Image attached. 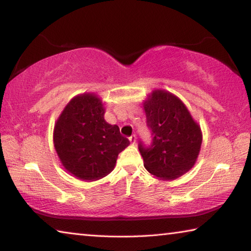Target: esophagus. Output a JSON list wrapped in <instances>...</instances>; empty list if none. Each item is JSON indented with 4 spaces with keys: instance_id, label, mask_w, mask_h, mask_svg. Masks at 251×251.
<instances>
[{
    "instance_id": "34e87169",
    "label": "esophagus",
    "mask_w": 251,
    "mask_h": 251,
    "mask_svg": "<svg viewBox=\"0 0 251 251\" xmlns=\"http://www.w3.org/2000/svg\"><path fill=\"white\" fill-rule=\"evenodd\" d=\"M128 139H129L131 145H135V144H136V136L135 135H131Z\"/></svg>"
}]
</instances>
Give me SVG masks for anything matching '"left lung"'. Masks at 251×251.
<instances>
[{"instance_id":"8db88e82","label":"left lung","mask_w":251,"mask_h":251,"mask_svg":"<svg viewBox=\"0 0 251 251\" xmlns=\"http://www.w3.org/2000/svg\"><path fill=\"white\" fill-rule=\"evenodd\" d=\"M152 144H139L144 167L161 180H173L196 163L202 133L180 99L165 90H154L143 101Z\"/></svg>"}]
</instances>
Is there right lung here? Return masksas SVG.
<instances>
[{"label": "right lung", "mask_w": 251, "mask_h": 251, "mask_svg": "<svg viewBox=\"0 0 251 251\" xmlns=\"http://www.w3.org/2000/svg\"><path fill=\"white\" fill-rule=\"evenodd\" d=\"M104 114L103 100L94 93H84L73 97L55 122V151L66 172L77 179L93 181L107 176L118 154L129 145Z\"/></svg>", "instance_id": "obj_1"}]
</instances>
